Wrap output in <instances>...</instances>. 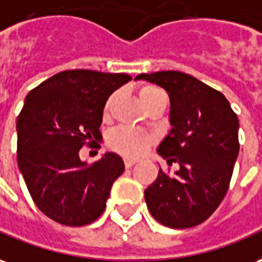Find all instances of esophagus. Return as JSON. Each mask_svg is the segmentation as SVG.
Instances as JSON below:
<instances>
[{
    "label": "esophagus",
    "mask_w": 262,
    "mask_h": 262,
    "mask_svg": "<svg viewBox=\"0 0 262 262\" xmlns=\"http://www.w3.org/2000/svg\"><path fill=\"white\" fill-rule=\"evenodd\" d=\"M124 163H125V167H127V169H129V167H133V166L135 165V160L125 159L124 160Z\"/></svg>",
    "instance_id": "1"
}]
</instances>
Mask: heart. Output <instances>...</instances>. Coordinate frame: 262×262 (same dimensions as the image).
<instances>
[{
  "label": "heart",
  "mask_w": 262,
  "mask_h": 262,
  "mask_svg": "<svg viewBox=\"0 0 262 262\" xmlns=\"http://www.w3.org/2000/svg\"><path fill=\"white\" fill-rule=\"evenodd\" d=\"M158 95H165L160 91L159 88L156 86H144L139 91V97L141 102H148L149 99ZM113 102H114V96L108 99L107 104H106V112L110 110ZM154 142V138L149 134L142 133L138 129L128 128V127H120L116 128L110 135H108V145L110 148L114 149L118 154H121L125 158H138L141 155H144L148 148Z\"/></svg>",
  "instance_id": "b5f03b06"
}]
</instances>
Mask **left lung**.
I'll return each instance as SVG.
<instances>
[{"instance_id": "obj_1", "label": "left lung", "mask_w": 262, "mask_h": 262, "mask_svg": "<svg viewBox=\"0 0 262 262\" xmlns=\"http://www.w3.org/2000/svg\"><path fill=\"white\" fill-rule=\"evenodd\" d=\"M139 79L169 95L171 128L156 150L180 166L174 176L160 169L145 201L162 225L192 228L211 216L228 191L238 155V118L221 92L184 72L141 74Z\"/></svg>"}]
</instances>
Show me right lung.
Segmentation results:
<instances>
[{"mask_svg": "<svg viewBox=\"0 0 262 262\" xmlns=\"http://www.w3.org/2000/svg\"><path fill=\"white\" fill-rule=\"evenodd\" d=\"M133 79L127 74L72 70L55 74L25 97L16 121L18 166L34 204L67 226L95 222L124 162L106 152L93 165L79 158L83 144L100 138L108 96Z\"/></svg>", "mask_w": 262, "mask_h": 262, "instance_id": "1", "label": "right lung"}]
</instances>
